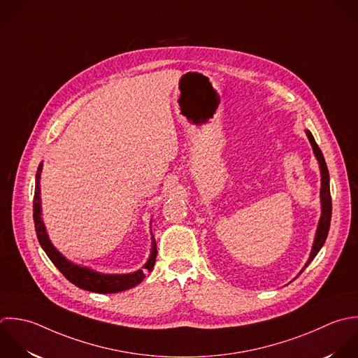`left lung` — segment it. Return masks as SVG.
<instances>
[{
    "label": "left lung",
    "instance_id": "1",
    "mask_svg": "<svg viewBox=\"0 0 358 358\" xmlns=\"http://www.w3.org/2000/svg\"><path fill=\"white\" fill-rule=\"evenodd\" d=\"M306 134H307L308 141L313 146L314 155H315V157L320 163V170H321V191H320V195H321V217H320V222H318V227H317V233H315V238H314V244H313L310 258H308V261L306 262L304 268L300 271L299 275L303 273V271L314 261L317 254L324 247V244L327 241V237H328V233H329L331 219H332V199H331V187H329V171H328L324 155H322L321 149L318 148L313 134L308 129L306 131Z\"/></svg>",
    "mask_w": 358,
    "mask_h": 358
}]
</instances>
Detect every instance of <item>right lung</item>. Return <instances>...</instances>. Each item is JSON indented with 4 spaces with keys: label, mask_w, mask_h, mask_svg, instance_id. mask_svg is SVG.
I'll list each match as a JSON object with an SVG mask.
<instances>
[{
    "label": "right lung",
    "mask_w": 358,
    "mask_h": 358,
    "mask_svg": "<svg viewBox=\"0 0 358 358\" xmlns=\"http://www.w3.org/2000/svg\"><path fill=\"white\" fill-rule=\"evenodd\" d=\"M41 169L43 163L38 164L37 173H36V187H34V199H33V220H34V229L37 234V240L50 258V261L55 265V268L76 287L99 294H111V293H118L124 292L128 289L135 287L139 285L143 279L146 272H152L155 262H156V255H157V247H156V240L152 236V248H150V255L146 261V264L132 272V273H124V275H108V273H100L96 272L87 266H80L69 259H66L50 241L45 226L41 220V199H40V176H41Z\"/></svg>",
    "instance_id": "right-lung-1"
}]
</instances>
